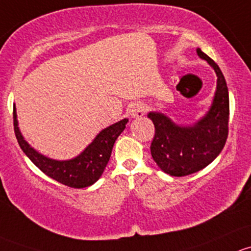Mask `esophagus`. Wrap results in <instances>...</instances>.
Listing matches in <instances>:
<instances>
[{
  "instance_id": "1",
  "label": "esophagus",
  "mask_w": 251,
  "mask_h": 251,
  "mask_svg": "<svg viewBox=\"0 0 251 251\" xmlns=\"http://www.w3.org/2000/svg\"><path fill=\"white\" fill-rule=\"evenodd\" d=\"M144 112H145V107L141 104H133L128 108L129 116L133 118L141 117V116L144 115Z\"/></svg>"
}]
</instances>
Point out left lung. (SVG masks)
<instances>
[{"instance_id":"8db88e82","label":"left lung","mask_w":251,"mask_h":251,"mask_svg":"<svg viewBox=\"0 0 251 251\" xmlns=\"http://www.w3.org/2000/svg\"><path fill=\"white\" fill-rule=\"evenodd\" d=\"M197 54L215 71L218 81L213 102L202 118L190 126L176 125L157 111L147 113L153 122L151 154L157 165L172 176L200 172L220 154L228 135V88L218 64L197 48Z\"/></svg>"}]
</instances>
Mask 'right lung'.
Segmentation results:
<instances>
[{"label": "right lung", "mask_w": 251, "mask_h": 251, "mask_svg": "<svg viewBox=\"0 0 251 251\" xmlns=\"http://www.w3.org/2000/svg\"><path fill=\"white\" fill-rule=\"evenodd\" d=\"M13 120H14V133L18 143L30 161L49 177L63 185L75 188L88 187L100 179L111 157L113 145L128 123V118H125L118 121L115 125L102 129L78 156L65 161H58L36 151L25 140L18 126L15 105L13 107Z\"/></svg>", "instance_id": "add662e5"}]
</instances>
